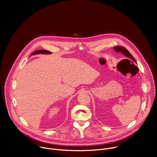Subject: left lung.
<instances>
[{
    "instance_id": "obj_1",
    "label": "left lung",
    "mask_w": 157,
    "mask_h": 157,
    "mask_svg": "<svg viewBox=\"0 0 157 157\" xmlns=\"http://www.w3.org/2000/svg\"><path fill=\"white\" fill-rule=\"evenodd\" d=\"M114 49L115 50L116 52H121L122 53L123 55H124L125 56H126L127 58L132 59L134 62L136 63V59H134V58L133 57V56L130 54V53L124 47H121V46H116L114 47Z\"/></svg>"
}]
</instances>
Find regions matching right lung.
Instances as JSON below:
<instances>
[{
  "label": "right lung",
  "mask_w": 157,
  "mask_h": 157,
  "mask_svg": "<svg viewBox=\"0 0 157 157\" xmlns=\"http://www.w3.org/2000/svg\"><path fill=\"white\" fill-rule=\"evenodd\" d=\"M39 53H42V54H50L51 52L48 51V50H37L33 53H32L31 54V55H36V54H39Z\"/></svg>",
  "instance_id": "1"
}]
</instances>
